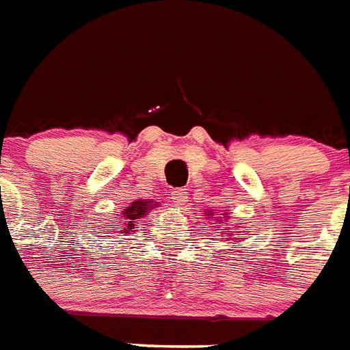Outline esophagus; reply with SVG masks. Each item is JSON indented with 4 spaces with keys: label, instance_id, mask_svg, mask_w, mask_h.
<instances>
[{
    "label": "esophagus",
    "instance_id": "1",
    "mask_svg": "<svg viewBox=\"0 0 350 350\" xmlns=\"http://www.w3.org/2000/svg\"><path fill=\"white\" fill-rule=\"evenodd\" d=\"M187 193H185V189L182 187H176L170 191V198H172V202L174 204H183V202H187Z\"/></svg>",
    "mask_w": 350,
    "mask_h": 350
}]
</instances>
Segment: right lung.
Instances as JSON below:
<instances>
[{"instance_id":"1","label":"right lung","mask_w":350,"mask_h":350,"mask_svg":"<svg viewBox=\"0 0 350 350\" xmlns=\"http://www.w3.org/2000/svg\"><path fill=\"white\" fill-rule=\"evenodd\" d=\"M146 209L148 208V202H131V206H128V208L124 209V221L128 222V226L124 228V234H128L129 230H133V222L137 221V219H141L142 215H146Z\"/></svg>"}]
</instances>
